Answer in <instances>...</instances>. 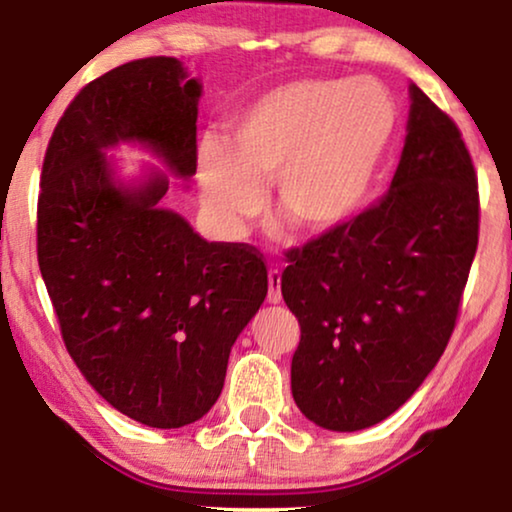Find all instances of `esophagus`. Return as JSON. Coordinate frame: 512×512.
Masks as SVG:
<instances>
[{"mask_svg":"<svg viewBox=\"0 0 512 512\" xmlns=\"http://www.w3.org/2000/svg\"><path fill=\"white\" fill-rule=\"evenodd\" d=\"M268 282H270L268 303L277 305L279 300H282V272H279L277 268H270V270H268Z\"/></svg>","mask_w":512,"mask_h":512,"instance_id":"34e87169","label":"esophagus"}]
</instances>
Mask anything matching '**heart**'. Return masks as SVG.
Listing matches in <instances>:
<instances>
[{
    "label": "heart",
    "instance_id": "1",
    "mask_svg": "<svg viewBox=\"0 0 512 512\" xmlns=\"http://www.w3.org/2000/svg\"><path fill=\"white\" fill-rule=\"evenodd\" d=\"M396 109L370 79H300L256 97L230 118L226 139L195 151L202 205L223 237H242L272 205L307 235L345 226L366 202L394 135Z\"/></svg>",
    "mask_w": 512,
    "mask_h": 512
}]
</instances>
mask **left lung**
Wrapping results in <instances>:
<instances>
[{"mask_svg":"<svg viewBox=\"0 0 512 512\" xmlns=\"http://www.w3.org/2000/svg\"><path fill=\"white\" fill-rule=\"evenodd\" d=\"M389 191L286 251L300 324L291 391L321 429L361 431L401 408L445 352L478 249V174L457 123L410 83Z\"/></svg>","mask_w":512,"mask_h":512,"instance_id":"1","label":"left lung"}]
</instances>
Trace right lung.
<instances>
[{"mask_svg":"<svg viewBox=\"0 0 512 512\" xmlns=\"http://www.w3.org/2000/svg\"><path fill=\"white\" fill-rule=\"evenodd\" d=\"M200 90L174 58L125 62L81 88L41 167L37 258L67 352L104 401L153 429L207 415L268 293L254 247L202 240L158 205L167 177L125 186L104 156L139 142L193 177Z\"/></svg>","mask_w":512,"mask_h":512,"instance_id":"add662e5","label":"right lung"}]
</instances>
